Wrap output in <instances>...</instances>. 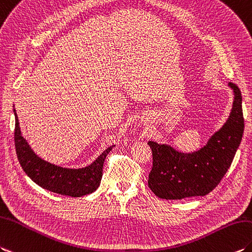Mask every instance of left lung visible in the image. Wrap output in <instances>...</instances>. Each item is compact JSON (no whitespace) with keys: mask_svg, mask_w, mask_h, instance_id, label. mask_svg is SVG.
<instances>
[{"mask_svg":"<svg viewBox=\"0 0 252 252\" xmlns=\"http://www.w3.org/2000/svg\"><path fill=\"white\" fill-rule=\"evenodd\" d=\"M229 87L234 94L231 113L202 148L181 153L171 145L148 142L154 159L148 186L158 197L181 200L206 195L230 168L242 142L244 117L241 90L235 84L229 83Z\"/></svg>","mask_w":252,"mask_h":252,"instance_id":"1","label":"left lung"}]
</instances>
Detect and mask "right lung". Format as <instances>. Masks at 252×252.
Wrapping results in <instances>:
<instances>
[{"instance_id": "right-lung-1", "label": "right lung", "mask_w": 252, "mask_h": 252, "mask_svg": "<svg viewBox=\"0 0 252 252\" xmlns=\"http://www.w3.org/2000/svg\"><path fill=\"white\" fill-rule=\"evenodd\" d=\"M15 114V147L20 165L35 184L61 195L79 197L94 192L103 176L105 158L115 145L105 149L91 164L79 168H68L46 161L34 153L22 136L18 116Z\"/></svg>"}]
</instances>
